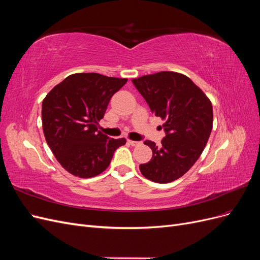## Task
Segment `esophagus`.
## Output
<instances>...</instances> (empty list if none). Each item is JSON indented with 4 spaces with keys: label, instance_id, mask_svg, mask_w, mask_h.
<instances>
[{
    "label": "esophagus",
    "instance_id": "34e87169",
    "mask_svg": "<svg viewBox=\"0 0 260 260\" xmlns=\"http://www.w3.org/2000/svg\"><path fill=\"white\" fill-rule=\"evenodd\" d=\"M128 143L132 146H138L141 144V142H139V141H132V140H128Z\"/></svg>",
    "mask_w": 260,
    "mask_h": 260
}]
</instances>
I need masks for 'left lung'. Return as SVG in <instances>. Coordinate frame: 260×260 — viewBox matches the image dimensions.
<instances>
[{"instance_id":"1","label":"left lung","mask_w":260,"mask_h":260,"mask_svg":"<svg viewBox=\"0 0 260 260\" xmlns=\"http://www.w3.org/2000/svg\"><path fill=\"white\" fill-rule=\"evenodd\" d=\"M155 116L160 117L166 137L161 147L152 141V159L140 165L146 179L157 183L182 177L200 158L212 129L210 100L185 75L160 72L132 79Z\"/></svg>"}]
</instances>
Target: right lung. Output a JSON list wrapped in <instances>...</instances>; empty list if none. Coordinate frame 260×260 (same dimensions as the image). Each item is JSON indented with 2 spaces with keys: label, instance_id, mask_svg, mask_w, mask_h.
Listing matches in <instances>:
<instances>
[{
  "label": "right lung",
  "instance_id": "right-lung-1",
  "mask_svg": "<svg viewBox=\"0 0 260 260\" xmlns=\"http://www.w3.org/2000/svg\"><path fill=\"white\" fill-rule=\"evenodd\" d=\"M128 79L95 73L68 76L42 102V127L46 143L61 167L79 178L102 174L125 139L98 131L114 94Z\"/></svg>",
  "mask_w": 260,
  "mask_h": 260
}]
</instances>
